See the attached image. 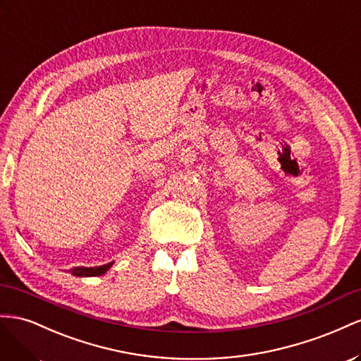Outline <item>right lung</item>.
Masks as SVG:
<instances>
[{"instance_id":"add662e5","label":"right lung","mask_w":361,"mask_h":361,"mask_svg":"<svg viewBox=\"0 0 361 361\" xmlns=\"http://www.w3.org/2000/svg\"><path fill=\"white\" fill-rule=\"evenodd\" d=\"M113 262L107 263V264H102V266H94V267H85V266H77L74 269H71V274L75 275V276H98L106 274L110 267H111Z\"/></svg>"}]
</instances>
